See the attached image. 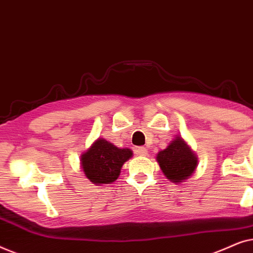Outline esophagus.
I'll use <instances>...</instances> for the list:
<instances>
[{
	"label": "esophagus",
	"mask_w": 253,
	"mask_h": 253,
	"mask_svg": "<svg viewBox=\"0 0 253 253\" xmlns=\"http://www.w3.org/2000/svg\"><path fill=\"white\" fill-rule=\"evenodd\" d=\"M134 152H136V154L141 155V157L147 155V148H145V147H137L136 150H134Z\"/></svg>",
	"instance_id": "1"
}]
</instances>
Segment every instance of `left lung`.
<instances>
[{"label":"left lung","mask_w":253,"mask_h":253,"mask_svg":"<svg viewBox=\"0 0 253 253\" xmlns=\"http://www.w3.org/2000/svg\"><path fill=\"white\" fill-rule=\"evenodd\" d=\"M157 160L170 181L177 183L192 175L197 167V158L181 138L172 140L167 148L158 153Z\"/></svg>","instance_id":"1"}]
</instances>
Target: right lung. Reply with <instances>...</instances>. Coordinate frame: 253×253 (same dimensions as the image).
Wrapping results in <instances>:
<instances>
[{
	"mask_svg": "<svg viewBox=\"0 0 253 253\" xmlns=\"http://www.w3.org/2000/svg\"><path fill=\"white\" fill-rule=\"evenodd\" d=\"M131 157L129 148H119L105 139H98L82 155V167L91 182L109 184L117 179L123 164Z\"/></svg>",
	"mask_w": 253,
	"mask_h": 253,
	"instance_id": "obj_1",
	"label": "right lung"
}]
</instances>
